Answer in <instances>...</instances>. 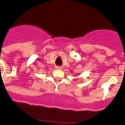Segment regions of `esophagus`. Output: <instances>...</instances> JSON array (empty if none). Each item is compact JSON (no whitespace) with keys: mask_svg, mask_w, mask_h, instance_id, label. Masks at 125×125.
Segmentation results:
<instances>
[{"mask_svg":"<svg viewBox=\"0 0 125 125\" xmlns=\"http://www.w3.org/2000/svg\"><path fill=\"white\" fill-rule=\"evenodd\" d=\"M55 68H56V69H59V70H61V66H55Z\"/></svg>","mask_w":125,"mask_h":125,"instance_id":"34e87169","label":"esophagus"}]
</instances>
